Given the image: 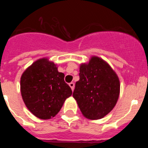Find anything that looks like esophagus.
Wrapping results in <instances>:
<instances>
[{
  "mask_svg": "<svg viewBox=\"0 0 148 148\" xmlns=\"http://www.w3.org/2000/svg\"><path fill=\"white\" fill-rule=\"evenodd\" d=\"M69 85H70L71 90L73 91V90H74V87H75V84H74V83H73V82H71V83L69 84Z\"/></svg>",
  "mask_w": 148,
  "mask_h": 148,
  "instance_id": "obj_1",
  "label": "esophagus"
}]
</instances>
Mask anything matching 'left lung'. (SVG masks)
Returning <instances> with one entry per match:
<instances>
[{
    "label": "left lung",
    "mask_w": 148,
    "mask_h": 148,
    "mask_svg": "<svg viewBox=\"0 0 148 148\" xmlns=\"http://www.w3.org/2000/svg\"><path fill=\"white\" fill-rule=\"evenodd\" d=\"M80 79L75 83L73 96L87 119L104 118L116 106L120 93L118 75L107 61L92 56L79 67Z\"/></svg>",
    "instance_id": "8db88e82"
}]
</instances>
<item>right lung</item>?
<instances>
[{"instance_id":"right-lung-1","label":"right lung","mask_w":148,"mask_h":148,"mask_svg":"<svg viewBox=\"0 0 148 148\" xmlns=\"http://www.w3.org/2000/svg\"><path fill=\"white\" fill-rule=\"evenodd\" d=\"M21 93L27 109L40 119L55 117L72 90L64 82V74L47 58L33 62L21 77Z\"/></svg>"}]
</instances>
